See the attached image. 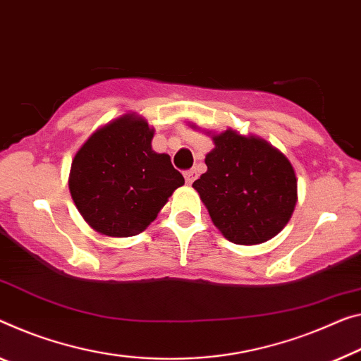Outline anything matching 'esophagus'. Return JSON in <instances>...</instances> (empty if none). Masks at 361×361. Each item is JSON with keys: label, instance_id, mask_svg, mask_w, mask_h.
<instances>
[{"label": "esophagus", "instance_id": "1", "mask_svg": "<svg viewBox=\"0 0 361 361\" xmlns=\"http://www.w3.org/2000/svg\"><path fill=\"white\" fill-rule=\"evenodd\" d=\"M184 177H185L187 184H192V182L197 179V171L195 169H187V171H184Z\"/></svg>", "mask_w": 361, "mask_h": 361}]
</instances>
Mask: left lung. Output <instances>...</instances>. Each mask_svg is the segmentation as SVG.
Listing matches in <instances>:
<instances>
[{
	"mask_svg": "<svg viewBox=\"0 0 361 361\" xmlns=\"http://www.w3.org/2000/svg\"><path fill=\"white\" fill-rule=\"evenodd\" d=\"M208 171L193 182L214 226L238 245L263 243L284 229L297 203V177L268 142L226 130L213 137Z\"/></svg>",
	"mask_w": 361,
	"mask_h": 361,
	"instance_id": "1",
	"label": "left lung"
}]
</instances>
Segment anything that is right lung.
<instances>
[{"label": "right lung", "mask_w": 361, "mask_h": 361, "mask_svg": "<svg viewBox=\"0 0 361 361\" xmlns=\"http://www.w3.org/2000/svg\"><path fill=\"white\" fill-rule=\"evenodd\" d=\"M153 130L126 114L97 130L77 152L69 190L93 229L111 237L140 234L184 177L168 154L152 149Z\"/></svg>", "instance_id": "add662e5"}]
</instances>
